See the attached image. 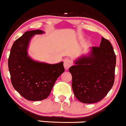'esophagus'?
I'll list each match as a JSON object with an SVG mask.
<instances>
[{
  "instance_id": "esophagus-1",
  "label": "esophagus",
  "mask_w": 126,
  "mask_h": 126,
  "mask_svg": "<svg viewBox=\"0 0 126 126\" xmlns=\"http://www.w3.org/2000/svg\"><path fill=\"white\" fill-rule=\"evenodd\" d=\"M72 65V61L69 58H66L64 60V67L66 70H68Z\"/></svg>"
}]
</instances>
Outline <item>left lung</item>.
I'll return each mask as SVG.
<instances>
[{"label": "left lung", "instance_id": "obj_1", "mask_svg": "<svg viewBox=\"0 0 126 126\" xmlns=\"http://www.w3.org/2000/svg\"><path fill=\"white\" fill-rule=\"evenodd\" d=\"M69 69L76 98L85 104L102 100L115 80L116 55L110 42L102 37L99 47H91L87 55L79 57Z\"/></svg>", "mask_w": 126, "mask_h": 126}]
</instances>
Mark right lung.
<instances>
[{
    "label": "right lung",
    "instance_id": "add662e5",
    "mask_svg": "<svg viewBox=\"0 0 126 126\" xmlns=\"http://www.w3.org/2000/svg\"><path fill=\"white\" fill-rule=\"evenodd\" d=\"M40 30L25 32L13 43L8 58V68L14 88L26 99L38 101L50 94L58 77L64 71L63 62L49 64L35 61L28 55V47Z\"/></svg>",
    "mask_w": 126,
    "mask_h": 126
}]
</instances>
